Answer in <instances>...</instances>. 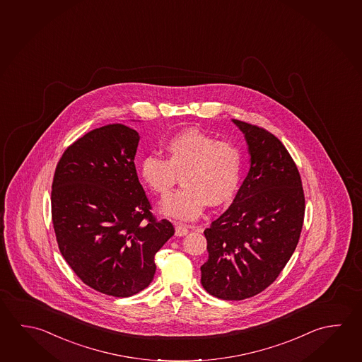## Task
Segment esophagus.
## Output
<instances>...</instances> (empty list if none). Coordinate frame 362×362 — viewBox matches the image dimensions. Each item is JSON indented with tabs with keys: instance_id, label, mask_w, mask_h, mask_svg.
Wrapping results in <instances>:
<instances>
[{
	"instance_id": "34e87169",
	"label": "esophagus",
	"mask_w": 362,
	"mask_h": 362,
	"mask_svg": "<svg viewBox=\"0 0 362 362\" xmlns=\"http://www.w3.org/2000/svg\"><path fill=\"white\" fill-rule=\"evenodd\" d=\"M189 233V226L180 223V222H175V235L177 236H184Z\"/></svg>"
}]
</instances>
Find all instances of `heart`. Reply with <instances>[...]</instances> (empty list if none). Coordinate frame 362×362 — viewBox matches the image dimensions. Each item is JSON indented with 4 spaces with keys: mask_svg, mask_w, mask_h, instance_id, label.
Here are the masks:
<instances>
[{
    "mask_svg": "<svg viewBox=\"0 0 362 362\" xmlns=\"http://www.w3.org/2000/svg\"><path fill=\"white\" fill-rule=\"evenodd\" d=\"M165 158L146 155L140 175L155 194L165 197L178 183L184 187L163 202V212L177 220H193L207 202L220 206L230 201L240 184L243 153L231 141H217L197 128L183 129L165 144Z\"/></svg>",
    "mask_w": 362,
    "mask_h": 362,
    "instance_id": "1",
    "label": "heart"
}]
</instances>
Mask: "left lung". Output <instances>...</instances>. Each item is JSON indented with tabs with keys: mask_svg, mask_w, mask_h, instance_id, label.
I'll return each mask as SVG.
<instances>
[{
	"mask_svg": "<svg viewBox=\"0 0 362 362\" xmlns=\"http://www.w3.org/2000/svg\"><path fill=\"white\" fill-rule=\"evenodd\" d=\"M245 134L250 169L234 202L204 230L206 291L222 300L253 298L279 277L298 245L305 197L298 166L264 128L233 119Z\"/></svg>",
	"mask_w": 362,
	"mask_h": 362,
	"instance_id": "1",
	"label": "left lung"
}]
</instances>
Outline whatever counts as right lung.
<instances>
[{
  "label": "right lung",
  "instance_id": "add662e5",
  "mask_svg": "<svg viewBox=\"0 0 362 362\" xmlns=\"http://www.w3.org/2000/svg\"><path fill=\"white\" fill-rule=\"evenodd\" d=\"M139 134L121 123L95 128L64 150L52 183L59 252L85 285L115 298L142 291L155 254L174 235L158 220L134 166Z\"/></svg>",
  "mask_w": 362,
  "mask_h": 362
}]
</instances>
